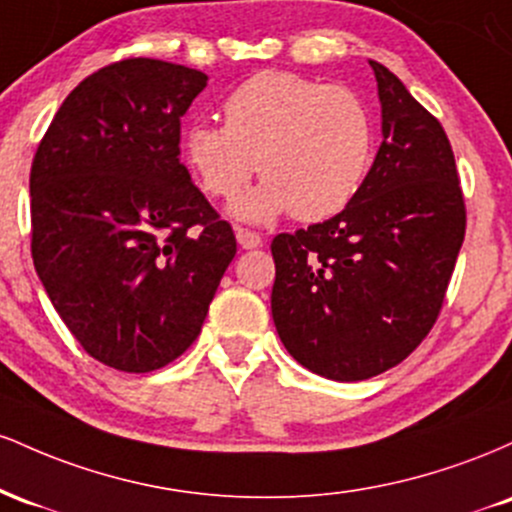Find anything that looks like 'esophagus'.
Here are the masks:
<instances>
[{"instance_id":"34e87169","label":"esophagus","mask_w":512,"mask_h":512,"mask_svg":"<svg viewBox=\"0 0 512 512\" xmlns=\"http://www.w3.org/2000/svg\"><path fill=\"white\" fill-rule=\"evenodd\" d=\"M236 238H238L240 248H245V250H255V248H260V245H262L260 233L250 231V228H243V226L236 228Z\"/></svg>"}]
</instances>
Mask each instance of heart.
I'll list each match as a JSON object with an SVG mask.
<instances>
[{"label": "heart", "mask_w": 512, "mask_h": 512, "mask_svg": "<svg viewBox=\"0 0 512 512\" xmlns=\"http://www.w3.org/2000/svg\"><path fill=\"white\" fill-rule=\"evenodd\" d=\"M223 120L190 122L180 149L192 178L214 199H233L260 173V185L233 204L240 219L269 221L284 211L298 221L330 219L368 178L373 115L349 88L260 72L226 98Z\"/></svg>", "instance_id": "1"}]
</instances>
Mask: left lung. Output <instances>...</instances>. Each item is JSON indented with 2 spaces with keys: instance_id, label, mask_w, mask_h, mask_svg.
Segmentation results:
<instances>
[{
  "instance_id": "1",
  "label": "left lung",
  "mask_w": 512,
  "mask_h": 512,
  "mask_svg": "<svg viewBox=\"0 0 512 512\" xmlns=\"http://www.w3.org/2000/svg\"><path fill=\"white\" fill-rule=\"evenodd\" d=\"M383 144L354 202L272 240V317L301 366L339 383L385 373L436 325L467 207L448 134L390 69L370 62Z\"/></svg>"
}]
</instances>
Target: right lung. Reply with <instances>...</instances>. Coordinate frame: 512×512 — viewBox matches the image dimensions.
Returning <instances> with one entry per match:
<instances>
[{
    "mask_svg": "<svg viewBox=\"0 0 512 512\" xmlns=\"http://www.w3.org/2000/svg\"><path fill=\"white\" fill-rule=\"evenodd\" d=\"M207 86L129 57L64 98L31 166V255L88 356L149 373L185 354L236 257L231 223L180 163V117Z\"/></svg>",
    "mask_w": 512,
    "mask_h": 512,
    "instance_id": "right-lung-1",
    "label": "right lung"
}]
</instances>
